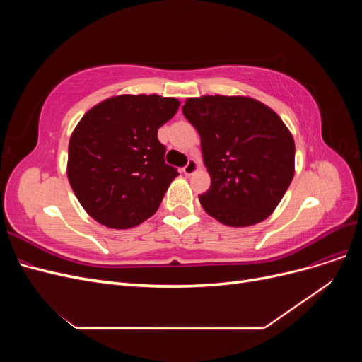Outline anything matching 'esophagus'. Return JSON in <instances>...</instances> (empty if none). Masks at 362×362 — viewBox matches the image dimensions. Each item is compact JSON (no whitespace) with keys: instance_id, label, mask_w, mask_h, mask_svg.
I'll use <instances>...</instances> for the list:
<instances>
[{"instance_id":"1","label":"esophagus","mask_w":362,"mask_h":362,"mask_svg":"<svg viewBox=\"0 0 362 362\" xmlns=\"http://www.w3.org/2000/svg\"><path fill=\"white\" fill-rule=\"evenodd\" d=\"M196 170H198V161L193 160V158H190L187 161V164H185V166L182 168V172L187 175V177H190V175H193Z\"/></svg>"}]
</instances>
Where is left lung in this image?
<instances>
[{"instance_id": "8db88e82", "label": "left lung", "mask_w": 362, "mask_h": 362, "mask_svg": "<svg viewBox=\"0 0 362 362\" xmlns=\"http://www.w3.org/2000/svg\"><path fill=\"white\" fill-rule=\"evenodd\" d=\"M182 113L201 136L211 177L199 196L204 210L237 228L267 218L294 175V140L282 119L247 96L189 98Z\"/></svg>"}]
</instances>
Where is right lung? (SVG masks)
Here are the masks:
<instances>
[{"instance_id":"add662e5","label":"right lung","mask_w":362,"mask_h":362,"mask_svg":"<svg viewBox=\"0 0 362 362\" xmlns=\"http://www.w3.org/2000/svg\"><path fill=\"white\" fill-rule=\"evenodd\" d=\"M178 107L177 98L119 95L81 117L69 140L68 180L96 222L127 229L158 210L178 170L164 163L157 133Z\"/></svg>"}]
</instances>
